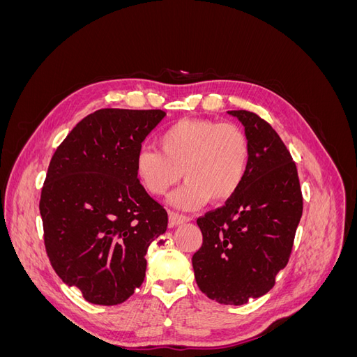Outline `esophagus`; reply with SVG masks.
I'll use <instances>...</instances> for the list:
<instances>
[{
    "label": "esophagus",
    "instance_id": "obj_1",
    "mask_svg": "<svg viewBox=\"0 0 357 357\" xmlns=\"http://www.w3.org/2000/svg\"><path fill=\"white\" fill-rule=\"evenodd\" d=\"M168 218H169V225L171 226H177V225H181L185 222H189L190 218L189 215H185V214H180V213H176V211H168Z\"/></svg>",
    "mask_w": 357,
    "mask_h": 357
}]
</instances>
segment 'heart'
<instances>
[{"mask_svg": "<svg viewBox=\"0 0 357 357\" xmlns=\"http://www.w3.org/2000/svg\"><path fill=\"white\" fill-rule=\"evenodd\" d=\"M159 149L144 147L135 158V174L152 195H164L185 176L188 183L171 197L183 208L208 199L225 202L240 190L250 162V139L232 122L180 119L159 135Z\"/></svg>", "mask_w": 357, "mask_h": 357, "instance_id": "heart-1", "label": "heart"}]
</instances>
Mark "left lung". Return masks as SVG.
<instances>
[{
  "label": "left lung",
  "instance_id": "1",
  "mask_svg": "<svg viewBox=\"0 0 357 357\" xmlns=\"http://www.w3.org/2000/svg\"><path fill=\"white\" fill-rule=\"evenodd\" d=\"M244 125L250 162L240 190L197 220L202 245L193 255L197 284L225 305H243L273 289L294 247L302 215L296 164L273 126L256 113L228 112Z\"/></svg>",
  "mask_w": 357,
  "mask_h": 357
}]
</instances>
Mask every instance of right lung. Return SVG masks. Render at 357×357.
I'll list each match as a JSON object with an SVG mask.
<instances>
[{"label":"right lung","instance_id":"obj_1","mask_svg":"<svg viewBox=\"0 0 357 357\" xmlns=\"http://www.w3.org/2000/svg\"><path fill=\"white\" fill-rule=\"evenodd\" d=\"M162 110L101 109L53 153L41 189L45 245L55 273L96 305H117L142 286L146 253L168 214L135 174V158Z\"/></svg>","mask_w":357,"mask_h":357}]
</instances>
